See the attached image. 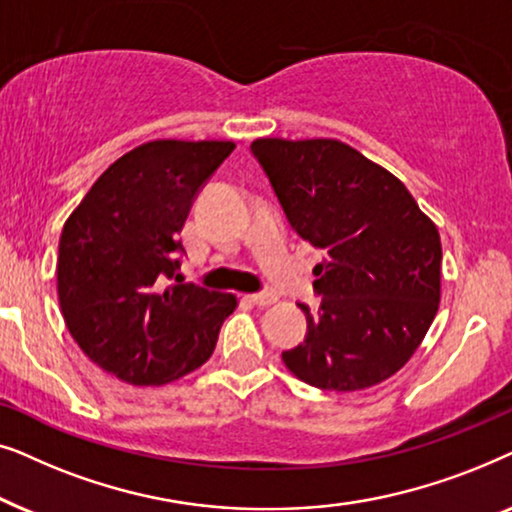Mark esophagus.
<instances>
[{"label": "esophagus", "instance_id": "esophagus-1", "mask_svg": "<svg viewBox=\"0 0 512 512\" xmlns=\"http://www.w3.org/2000/svg\"><path fill=\"white\" fill-rule=\"evenodd\" d=\"M249 300L254 305H258V307H265V305H272V303H277V296L272 291H261V293H251L249 296Z\"/></svg>", "mask_w": 512, "mask_h": 512}]
</instances>
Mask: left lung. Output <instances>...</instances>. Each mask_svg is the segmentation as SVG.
<instances>
[{"instance_id":"8db88e82","label":"left lung","mask_w":512,"mask_h":512,"mask_svg":"<svg viewBox=\"0 0 512 512\" xmlns=\"http://www.w3.org/2000/svg\"><path fill=\"white\" fill-rule=\"evenodd\" d=\"M251 153L296 233L324 251L321 305L282 352L298 380L328 391L375 387L424 340L440 303V235L394 174L338 139H256Z\"/></svg>"}]
</instances>
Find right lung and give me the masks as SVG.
Returning <instances> with one entry per match:
<instances>
[{
    "mask_svg": "<svg viewBox=\"0 0 512 512\" xmlns=\"http://www.w3.org/2000/svg\"><path fill=\"white\" fill-rule=\"evenodd\" d=\"M233 149L179 139L137 146L102 172L62 228V317L83 354L118 380L158 387L193 373L237 307L233 293L177 275L193 200Z\"/></svg>",
    "mask_w": 512,
    "mask_h": 512,
    "instance_id": "1",
    "label": "right lung"
}]
</instances>
